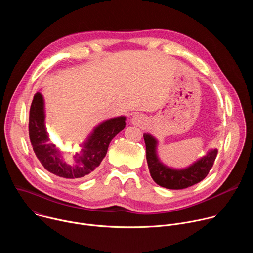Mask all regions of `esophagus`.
Segmentation results:
<instances>
[{
	"label": "esophagus",
	"mask_w": 253,
	"mask_h": 253,
	"mask_svg": "<svg viewBox=\"0 0 253 253\" xmlns=\"http://www.w3.org/2000/svg\"><path fill=\"white\" fill-rule=\"evenodd\" d=\"M144 122H145V117H144L143 115H134L133 118H132V123L137 125V126H141L144 124Z\"/></svg>",
	"instance_id": "esophagus-1"
}]
</instances>
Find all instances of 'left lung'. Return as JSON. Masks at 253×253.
<instances>
[{"label":"left lung","instance_id":"obj_1","mask_svg":"<svg viewBox=\"0 0 253 253\" xmlns=\"http://www.w3.org/2000/svg\"><path fill=\"white\" fill-rule=\"evenodd\" d=\"M143 137L146 145V159L150 175L158 185L167 189H184L199 183L207 176L217 156V150L214 149L186 169H171L158 160L156 140L149 134H144Z\"/></svg>","mask_w":253,"mask_h":253}]
</instances>
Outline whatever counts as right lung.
Listing matches in <instances>:
<instances>
[{
	"label": "right lung",
	"mask_w": 253,
	"mask_h": 253,
	"mask_svg": "<svg viewBox=\"0 0 253 253\" xmlns=\"http://www.w3.org/2000/svg\"><path fill=\"white\" fill-rule=\"evenodd\" d=\"M125 117H117L100 124L84 144L80 155L65 162L61 152L50 142L45 128L44 101L37 92L34 95L29 115V137L33 150L46 170L57 177L79 180L90 175L105 157L111 140L125 128Z\"/></svg>",
	"instance_id": "add662e5"
}]
</instances>
